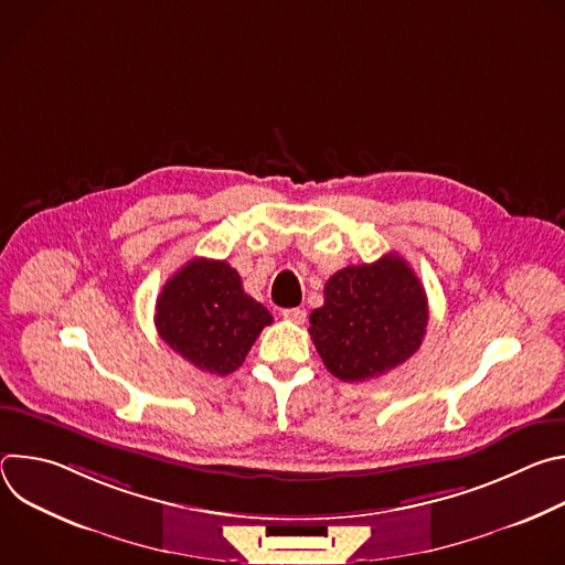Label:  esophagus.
Instances as JSON below:
<instances>
[{"mask_svg": "<svg viewBox=\"0 0 565 565\" xmlns=\"http://www.w3.org/2000/svg\"><path fill=\"white\" fill-rule=\"evenodd\" d=\"M281 315H284V319L295 321V324H303V321H306V310H301V308H288Z\"/></svg>", "mask_w": 565, "mask_h": 565, "instance_id": "esophagus-1", "label": "esophagus"}]
</instances>
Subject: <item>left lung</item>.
<instances>
[{
	"mask_svg": "<svg viewBox=\"0 0 565 565\" xmlns=\"http://www.w3.org/2000/svg\"><path fill=\"white\" fill-rule=\"evenodd\" d=\"M427 295L395 253L375 264L347 266L324 286V306L310 312V338L327 369L364 382L407 362L423 344Z\"/></svg>",
	"mask_w": 565,
	"mask_h": 565,
	"instance_id": "8db88e82",
	"label": "left lung"
}]
</instances>
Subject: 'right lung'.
Here are the masks:
<instances>
[{
  "instance_id": "obj_1",
  "label": "right lung",
  "mask_w": 565,
  "mask_h": 565,
  "mask_svg": "<svg viewBox=\"0 0 565 565\" xmlns=\"http://www.w3.org/2000/svg\"><path fill=\"white\" fill-rule=\"evenodd\" d=\"M153 321L158 335L190 364L227 375L244 364L273 315L246 295L230 264L196 257L160 290Z\"/></svg>"
}]
</instances>
